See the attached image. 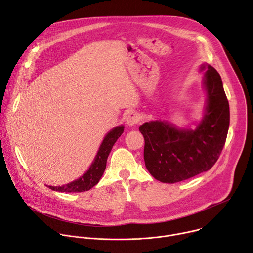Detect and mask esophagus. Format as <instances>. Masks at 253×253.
<instances>
[{
    "mask_svg": "<svg viewBox=\"0 0 253 253\" xmlns=\"http://www.w3.org/2000/svg\"><path fill=\"white\" fill-rule=\"evenodd\" d=\"M140 119H141L140 114L137 113V112L132 111V112H130V113L127 115V117H126V123H127V125H129V126H134V125H136V124H138V123L140 122Z\"/></svg>",
    "mask_w": 253,
    "mask_h": 253,
    "instance_id": "1",
    "label": "esophagus"
}]
</instances>
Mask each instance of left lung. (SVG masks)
Returning a JSON list of instances; mask_svg holds the SVG:
<instances>
[{
	"mask_svg": "<svg viewBox=\"0 0 253 253\" xmlns=\"http://www.w3.org/2000/svg\"><path fill=\"white\" fill-rule=\"evenodd\" d=\"M207 92L205 113L195 130L179 129L167 121L139 127L145 145L144 161L150 174L163 183H176L209 170L218 160L229 128V104L219 73L204 64Z\"/></svg>",
	"mask_w": 253,
	"mask_h": 253,
	"instance_id": "1",
	"label": "left lung"
}]
</instances>
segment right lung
Listing matches in <instances>:
<instances>
[{
  "instance_id": "add662e5",
  "label": "right lung",
  "mask_w": 253,
  "mask_h": 253,
  "mask_svg": "<svg viewBox=\"0 0 253 253\" xmlns=\"http://www.w3.org/2000/svg\"><path fill=\"white\" fill-rule=\"evenodd\" d=\"M123 131L124 126L121 125L115 127L105 136L93 163L91 164L89 170L82 177L66 185L49 186V188L59 192H83L88 191L94 187L101 179L106 169L107 158L109 156V153L111 152L115 142L121 136Z\"/></svg>"
}]
</instances>
